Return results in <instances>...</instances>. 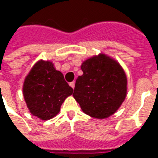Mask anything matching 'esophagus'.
Returning <instances> with one entry per match:
<instances>
[{"label":"esophagus","mask_w":158,"mask_h":158,"mask_svg":"<svg viewBox=\"0 0 158 158\" xmlns=\"http://www.w3.org/2000/svg\"><path fill=\"white\" fill-rule=\"evenodd\" d=\"M69 85L71 86L73 89H74V86H75V82H74V81H73V82H71L70 84H69Z\"/></svg>","instance_id":"1"}]
</instances>
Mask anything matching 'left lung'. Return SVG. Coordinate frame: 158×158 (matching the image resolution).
Segmentation results:
<instances>
[{"mask_svg": "<svg viewBox=\"0 0 158 158\" xmlns=\"http://www.w3.org/2000/svg\"><path fill=\"white\" fill-rule=\"evenodd\" d=\"M73 96L84 113L104 119L116 113L127 95V77L121 65L106 54L93 56L81 65Z\"/></svg>", "mask_w": 158, "mask_h": 158, "instance_id": "1", "label": "left lung"}]
</instances>
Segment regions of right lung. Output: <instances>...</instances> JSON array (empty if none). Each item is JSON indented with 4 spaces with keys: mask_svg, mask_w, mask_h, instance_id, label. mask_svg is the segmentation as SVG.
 Segmentation results:
<instances>
[{
    "mask_svg": "<svg viewBox=\"0 0 158 158\" xmlns=\"http://www.w3.org/2000/svg\"><path fill=\"white\" fill-rule=\"evenodd\" d=\"M73 91L62 73L52 62L44 60L33 66L23 85V95L29 113L41 120L56 116L63 102Z\"/></svg>",
    "mask_w": 158,
    "mask_h": 158,
    "instance_id": "right-lung-1",
    "label": "right lung"
}]
</instances>
